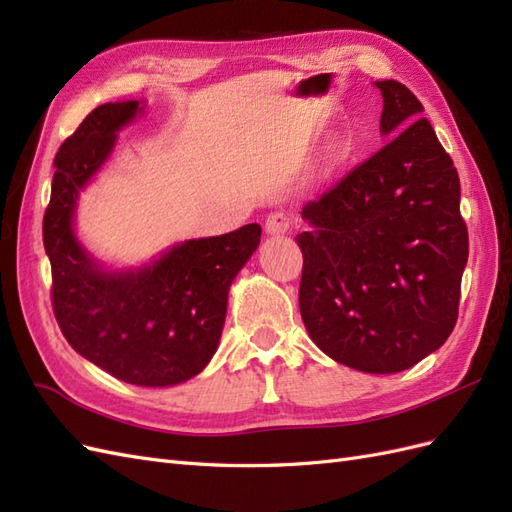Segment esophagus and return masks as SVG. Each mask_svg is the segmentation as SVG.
Returning a JSON list of instances; mask_svg holds the SVG:
<instances>
[{
    "label": "esophagus",
    "mask_w": 512,
    "mask_h": 512,
    "mask_svg": "<svg viewBox=\"0 0 512 512\" xmlns=\"http://www.w3.org/2000/svg\"><path fill=\"white\" fill-rule=\"evenodd\" d=\"M294 220L292 216H287L283 212H277V214H270L268 220H266V233L268 235H283L292 229Z\"/></svg>",
    "instance_id": "esophagus-1"
}]
</instances>
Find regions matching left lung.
Returning a JSON list of instances; mask_svg holds the SVG:
<instances>
[{
    "instance_id": "8db88e82",
    "label": "left lung",
    "mask_w": 512,
    "mask_h": 512,
    "mask_svg": "<svg viewBox=\"0 0 512 512\" xmlns=\"http://www.w3.org/2000/svg\"><path fill=\"white\" fill-rule=\"evenodd\" d=\"M383 95L381 151L303 207L309 231L298 305L309 337L337 363L393 374L445 344L469 255L461 181L424 106L396 80Z\"/></svg>"
}]
</instances>
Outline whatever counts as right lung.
Returning <instances> with one entry per match:
<instances>
[{"mask_svg":"<svg viewBox=\"0 0 512 512\" xmlns=\"http://www.w3.org/2000/svg\"><path fill=\"white\" fill-rule=\"evenodd\" d=\"M138 101L103 103L62 142L43 244L51 261V305L62 335L84 359L119 381L168 387L199 374L220 342L235 274L259 246L261 227L188 240L138 270L110 272L73 231L77 196L114 149Z\"/></svg>","mask_w":512,"mask_h":512,"instance_id":"obj_1","label":"right lung"}]
</instances>
